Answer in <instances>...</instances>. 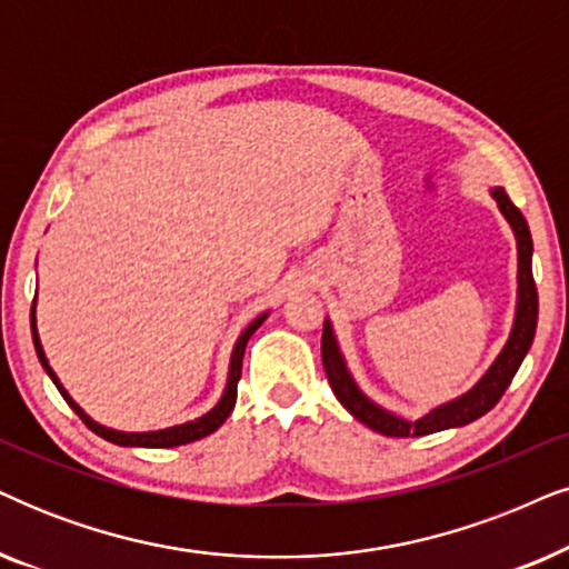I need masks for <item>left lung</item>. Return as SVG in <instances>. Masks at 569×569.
<instances>
[{
    "instance_id": "8db88e82",
    "label": "left lung",
    "mask_w": 569,
    "mask_h": 569,
    "mask_svg": "<svg viewBox=\"0 0 569 569\" xmlns=\"http://www.w3.org/2000/svg\"><path fill=\"white\" fill-rule=\"evenodd\" d=\"M493 201H497L501 217L510 221L515 240H518V300H515V319L510 337H507L505 348L493 363L489 366L481 379H478L468 392L455 397L445 405H437L426 416L416 420H408L397 412L381 408L368 397L363 389L358 387L352 379L348 363H345L342 350H339L337 335L331 329V321H323V335H321V360L327 379L331 383V392L337 395V400L342 402V408L350 412L352 418L366 423L368 429L383 437H426L433 431H447V429H460L486 416L493 405L499 402V397L505 395V389L510 387V381L518 373L522 358L528 356L530 345L536 337V321H538V292L533 282V240H530L528 221L522 217L518 206L510 201V196L505 193V188H491L489 190Z\"/></svg>"
}]
</instances>
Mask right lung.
I'll return each mask as SVG.
<instances>
[{"label": "right lung", "instance_id": "obj_1", "mask_svg": "<svg viewBox=\"0 0 569 569\" xmlns=\"http://www.w3.org/2000/svg\"><path fill=\"white\" fill-rule=\"evenodd\" d=\"M269 311H263L261 316H256L253 321L248 323L246 329L240 331L238 342H234L232 348V358H230V373H227V387L224 392H221L219 402L213 405L209 412H203L201 418L196 420H188V423H180V426H169V429H159V431H114V429H107V426L96 423V420L88 416V412L80 408V405L72 400L68 395V389L62 387V381H59V376L54 373V368L49 366L47 360V352L41 348V339H39V329H36V300H33V308H31V331H33V345H36V356H39L43 371L49 373V379L54 381V387L59 389V395L64 397V402L70 405L72 410L78 412L80 420L91 429L93 433H99L101 439L112 441V445H120V447H149V449H164V447H180V445H190V441H198L203 437H209L219 429L221 423H224L227 418H230V412L234 408V400H238V381H240V373H242V356H246V345L248 339L253 337V331L261 327L263 321H267Z\"/></svg>", "mask_w": 569, "mask_h": 569}]
</instances>
